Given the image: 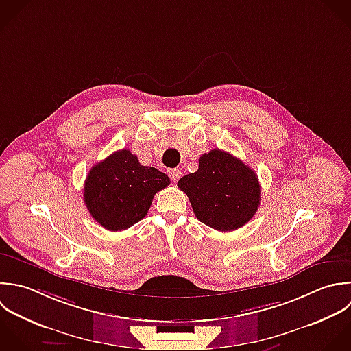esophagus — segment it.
<instances>
[{"label":"esophagus","mask_w":351,"mask_h":351,"mask_svg":"<svg viewBox=\"0 0 351 351\" xmlns=\"http://www.w3.org/2000/svg\"><path fill=\"white\" fill-rule=\"evenodd\" d=\"M168 176L171 178L172 182H178L180 179V176H182V172L179 169H176V168H171V169H168Z\"/></svg>","instance_id":"esophagus-1"}]
</instances>
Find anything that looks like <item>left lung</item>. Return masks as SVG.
Segmentation results:
<instances>
[{
    "label": "left lung",
    "mask_w": 351,
    "mask_h": 351,
    "mask_svg": "<svg viewBox=\"0 0 351 351\" xmlns=\"http://www.w3.org/2000/svg\"><path fill=\"white\" fill-rule=\"evenodd\" d=\"M178 187L187 194L197 219L221 232L249 223L261 201L256 172L220 149L202 154L198 171L183 176Z\"/></svg>",
    "instance_id": "8db88e82"
}]
</instances>
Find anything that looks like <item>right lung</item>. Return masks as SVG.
Listing matches in <instances>:
<instances>
[{
	"label": "right lung",
	"instance_id": "obj_1",
	"mask_svg": "<svg viewBox=\"0 0 351 351\" xmlns=\"http://www.w3.org/2000/svg\"><path fill=\"white\" fill-rule=\"evenodd\" d=\"M169 178L123 149L95 164L84 182L83 198L93 219L109 231H123L141 221L157 191Z\"/></svg>",
	"mask_w": 351,
	"mask_h": 351
}]
</instances>
